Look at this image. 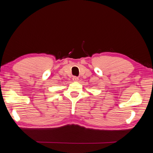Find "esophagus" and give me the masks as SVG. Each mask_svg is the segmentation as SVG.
Wrapping results in <instances>:
<instances>
[{
    "mask_svg": "<svg viewBox=\"0 0 153 153\" xmlns=\"http://www.w3.org/2000/svg\"><path fill=\"white\" fill-rule=\"evenodd\" d=\"M73 80L74 82H77L78 80V78L77 76H73Z\"/></svg>",
    "mask_w": 153,
    "mask_h": 153,
    "instance_id": "1",
    "label": "esophagus"
}]
</instances>
